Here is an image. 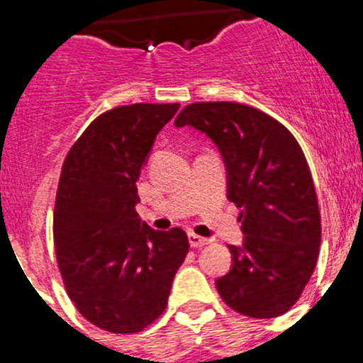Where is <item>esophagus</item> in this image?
<instances>
[{"label":"esophagus","instance_id":"34e87169","mask_svg":"<svg viewBox=\"0 0 363 363\" xmlns=\"http://www.w3.org/2000/svg\"><path fill=\"white\" fill-rule=\"evenodd\" d=\"M189 243H191V247H203V245H207V243H209V240L207 238H203V236H198V234H194V233H189Z\"/></svg>","mask_w":363,"mask_h":363}]
</instances>
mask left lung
<instances>
[{"label":"left lung","instance_id":"obj_1","mask_svg":"<svg viewBox=\"0 0 363 363\" xmlns=\"http://www.w3.org/2000/svg\"><path fill=\"white\" fill-rule=\"evenodd\" d=\"M176 127L213 140L227 171V198L240 207L242 247L216 280L221 300L251 318H274L296 303L316 267L320 211L307 160L280 121L233 101L191 104Z\"/></svg>","mask_w":363,"mask_h":363}]
</instances>
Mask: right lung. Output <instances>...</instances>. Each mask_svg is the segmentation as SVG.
Returning a JSON list of instances; mask_svg holds the SVG:
<instances>
[{
    "label": "right lung",
    "instance_id": "right-lung-1",
    "mask_svg": "<svg viewBox=\"0 0 363 363\" xmlns=\"http://www.w3.org/2000/svg\"><path fill=\"white\" fill-rule=\"evenodd\" d=\"M179 104H134L96 118L63 162L54 243L76 309L96 327L143 331L165 311L187 234L160 233L136 213V182L154 140Z\"/></svg>",
    "mask_w": 363,
    "mask_h": 363
}]
</instances>
